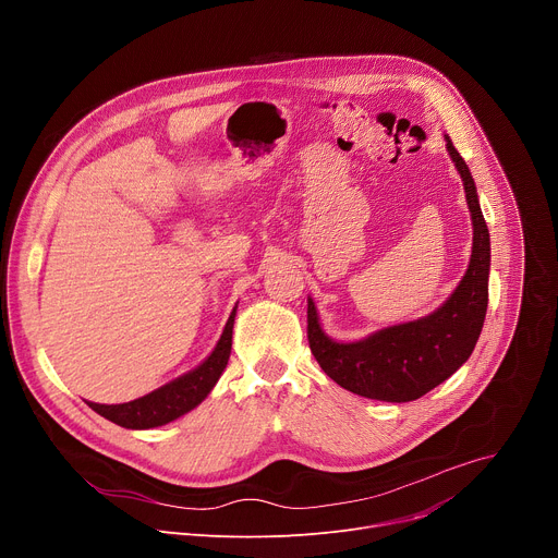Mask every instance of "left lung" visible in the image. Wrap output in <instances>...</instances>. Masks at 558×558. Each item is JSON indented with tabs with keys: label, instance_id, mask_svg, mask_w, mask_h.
<instances>
[{
	"label": "left lung",
	"instance_id": "left-lung-1",
	"mask_svg": "<svg viewBox=\"0 0 558 558\" xmlns=\"http://www.w3.org/2000/svg\"><path fill=\"white\" fill-rule=\"evenodd\" d=\"M446 147L461 174L474 238L465 276L441 308L422 320L388 327L362 342L329 340L308 298L306 338L313 357L342 388L379 402H413L448 379L472 353L488 308L490 233L476 187L461 154L446 136Z\"/></svg>",
	"mask_w": 558,
	"mask_h": 558
}]
</instances>
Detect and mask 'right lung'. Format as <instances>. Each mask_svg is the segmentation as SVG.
<instances>
[{
  "label": "right lung",
  "instance_id": "add662e5",
  "mask_svg": "<svg viewBox=\"0 0 558 558\" xmlns=\"http://www.w3.org/2000/svg\"><path fill=\"white\" fill-rule=\"evenodd\" d=\"M233 317H235V308L229 315V320L225 325V331H222L216 349L198 368L190 371L187 375H183L161 388L151 390L145 397H138V400H134V402L112 404V407L88 402V407L95 413H99L101 417H106L123 428H134V430L163 426V424L174 422L177 417L190 413L209 395V390L214 388V384L218 381L220 373L227 366V360L231 353Z\"/></svg>",
  "mask_w": 558,
  "mask_h": 558
}]
</instances>
